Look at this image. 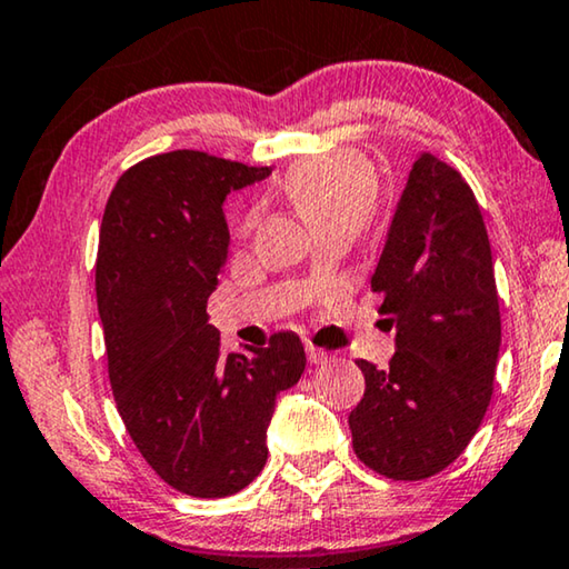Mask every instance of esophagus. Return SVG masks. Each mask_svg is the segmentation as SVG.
Returning a JSON list of instances; mask_svg holds the SVG:
<instances>
[{
    "label": "esophagus",
    "instance_id": "esophagus-1",
    "mask_svg": "<svg viewBox=\"0 0 569 569\" xmlns=\"http://www.w3.org/2000/svg\"><path fill=\"white\" fill-rule=\"evenodd\" d=\"M305 353H308V361L310 365H323V361L328 359V353L326 351H320V349H316V346H305Z\"/></svg>",
    "mask_w": 569,
    "mask_h": 569
}]
</instances>
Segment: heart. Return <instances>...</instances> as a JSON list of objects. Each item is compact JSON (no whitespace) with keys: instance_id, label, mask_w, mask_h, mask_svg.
I'll list each match as a JSON object with an SVG mask.
<instances>
[{"instance_id":"1","label":"heart","mask_w":569,"mask_h":569,"mask_svg":"<svg viewBox=\"0 0 569 569\" xmlns=\"http://www.w3.org/2000/svg\"><path fill=\"white\" fill-rule=\"evenodd\" d=\"M287 194L312 230L343 223L359 233L375 212L377 177L359 153L339 151L295 169Z\"/></svg>"}]
</instances>
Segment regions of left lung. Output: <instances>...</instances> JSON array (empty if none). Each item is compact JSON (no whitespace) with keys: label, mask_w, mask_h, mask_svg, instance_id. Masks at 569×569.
Returning <instances> with one entry per match:
<instances>
[{"label":"left lung","mask_w":569,"mask_h":569,"mask_svg":"<svg viewBox=\"0 0 569 569\" xmlns=\"http://www.w3.org/2000/svg\"><path fill=\"white\" fill-rule=\"evenodd\" d=\"M395 328L390 367L359 359L365 398L349 416L369 469L423 480L467 449L492 398L500 310L488 230L457 169L418 153L372 274Z\"/></svg>","instance_id":"left-lung-1"}]
</instances>
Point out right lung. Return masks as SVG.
Segmentation results:
<instances>
[{
    "mask_svg": "<svg viewBox=\"0 0 569 569\" xmlns=\"http://www.w3.org/2000/svg\"><path fill=\"white\" fill-rule=\"evenodd\" d=\"M269 174L202 151L159 153L118 179L102 216L97 308L114 402L153 472L194 498L253 482L277 395L305 369L298 333L226 357L208 318L228 261L226 197Z\"/></svg>",
    "mask_w": 569,
    "mask_h": 569,
    "instance_id": "add662e5",
    "label": "right lung"
}]
</instances>
